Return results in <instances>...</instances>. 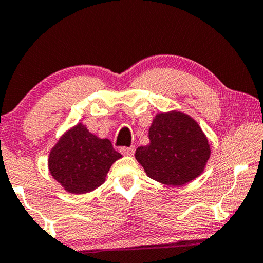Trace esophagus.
<instances>
[{"label":"esophagus","instance_id":"esophagus-1","mask_svg":"<svg viewBox=\"0 0 263 263\" xmlns=\"http://www.w3.org/2000/svg\"><path fill=\"white\" fill-rule=\"evenodd\" d=\"M120 152H121V154H124V155H134L135 147H121Z\"/></svg>","mask_w":263,"mask_h":263}]
</instances>
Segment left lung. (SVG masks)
Returning <instances> with one entry per match:
<instances>
[{"mask_svg": "<svg viewBox=\"0 0 263 263\" xmlns=\"http://www.w3.org/2000/svg\"><path fill=\"white\" fill-rule=\"evenodd\" d=\"M149 143L138 147L136 159L145 174L168 185H182L198 177L210 158L204 132L183 112H161L149 128Z\"/></svg>", "mask_w": 263, "mask_h": 263, "instance_id": "left-lung-1", "label": "left lung"}]
</instances>
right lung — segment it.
I'll return each instance as SVG.
<instances>
[{
	"label": "right lung",
	"instance_id": "add662e5",
	"mask_svg": "<svg viewBox=\"0 0 263 263\" xmlns=\"http://www.w3.org/2000/svg\"><path fill=\"white\" fill-rule=\"evenodd\" d=\"M120 158L109 139L98 138L79 124L52 149L48 167L65 191L84 194L104 183L112 162Z\"/></svg>",
	"mask_w": 263,
	"mask_h": 263
}]
</instances>
